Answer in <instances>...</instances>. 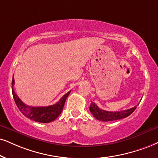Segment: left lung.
<instances>
[{"instance_id":"1","label":"left lung","mask_w":158,"mask_h":158,"mask_svg":"<svg viewBox=\"0 0 158 158\" xmlns=\"http://www.w3.org/2000/svg\"><path fill=\"white\" fill-rule=\"evenodd\" d=\"M135 108L136 106L132 108L124 110H121V111H108V110H104L100 108L94 102L91 101L89 110H90L93 116L99 121L110 122V121L118 120L121 119V118L127 117L135 110Z\"/></svg>"}]
</instances>
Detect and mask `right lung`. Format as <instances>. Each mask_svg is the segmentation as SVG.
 Wrapping results in <instances>:
<instances>
[{
  "label": "right lung",
  "mask_w": 158,
  "mask_h": 158,
  "mask_svg": "<svg viewBox=\"0 0 158 158\" xmlns=\"http://www.w3.org/2000/svg\"><path fill=\"white\" fill-rule=\"evenodd\" d=\"M14 84H15V78H14L13 75L12 82H11V85H12L11 90H12L13 98L15 101L17 108L27 118L35 121V122H40V123L51 122L61 114L64 104H65V101L67 100V97L69 96L70 91H70L67 94H64L58 102L52 105V106L46 107H31L26 106L25 103H23L18 96L15 94L13 89Z\"/></svg>",
  "instance_id": "right-lung-1"
}]
</instances>
